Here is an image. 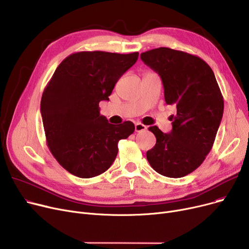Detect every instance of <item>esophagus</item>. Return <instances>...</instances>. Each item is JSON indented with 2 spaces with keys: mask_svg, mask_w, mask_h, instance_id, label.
Returning a JSON list of instances; mask_svg holds the SVG:
<instances>
[{
  "mask_svg": "<svg viewBox=\"0 0 249 249\" xmlns=\"http://www.w3.org/2000/svg\"><path fill=\"white\" fill-rule=\"evenodd\" d=\"M145 129H146L145 125H143L141 123H136L135 124V131L136 132H142V131H144Z\"/></svg>",
  "mask_w": 249,
  "mask_h": 249,
  "instance_id": "obj_1",
  "label": "esophagus"
}]
</instances>
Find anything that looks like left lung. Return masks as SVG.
Segmentation results:
<instances>
[{
  "instance_id": "8db88e82",
  "label": "left lung",
  "mask_w": 249,
  "mask_h": 249,
  "mask_svg": "<svg viewBox=\"0 0 249 249\" xmlns=\"http://www.w3.org/2000/svg\"><path fill=\"white\" fill-rule=\"evenodd\" d=\"M141 60L162 81L164 100L175 105L173 129L163 133L148 128L156 138L146 158L156 173L182 178L198 168L211 151L224 111L223 96L212 69L199 56L167 47L143 52Z\"/></svg>"
}]
</instances>
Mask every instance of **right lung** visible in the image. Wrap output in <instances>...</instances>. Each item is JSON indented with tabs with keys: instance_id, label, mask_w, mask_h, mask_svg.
I'll return each instance as SVG.
<instances>
[{
	"instance_id": "right-lung-1",
	"label": "right lung",
	"mask_w": 249,
	"mask_h": 249,
	"mask_svg": "<svg viewBox=\"0 0 249 249\" xmlns=\"http://www.w3.org/2000/svg\"><path fill=\"white\" fill-rule=\"evenodd\" d=\"M106 51H81L64 58L47 84L40 111L47 146L71 175L89 178L112 165L118 142L134 132L131 121L110 124L99 103L138 58Z\"/></svg>"
}]
</instances>
